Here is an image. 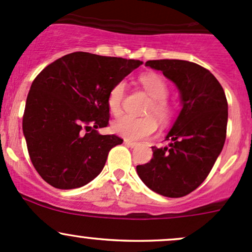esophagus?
Instances as JSON below:
<instances>
[{
  "instance_id": "esophagus-1",
  "label": "esophagus",
  "mask_w": 252,
  "mask_h": 252,
  "mask_svg": "<svg viewBox=\"0 0 252 252\" xmlns=\"http://www.w3.org/2000/svg\"><path fill=\"white\" fill-rule=\"evenodd\" d=\"M125 144L127 145V147H129V148H134V147H137L138 145V143H136V142H132V140H128V139H125Z\"/></svg>"
}]
</instances>
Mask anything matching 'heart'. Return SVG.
<instances>
[{"mask_svg": "<svg viewBox=\"0 0 252 252\" xmlns=\"http://www.w3.org/2000/svg\"><path fill=\"white\" fill-rule=\"evenodd\" d=\"M139 83L144 91L150 96V101L144 108L143 114L147 116L133 118L123 116L113 123V131L119 136L128 140H140L153 136L158 131V119L161 124H168L173 118V107L167 99L168 85L161 75L156 73H145L140 75ZM125 82L116 83L107 97L108 109L113 115L118 116L123 112V103L125 98Z\"/></svg>", "mask_w": 252, "mask_h": 252, "instance_id": "obj_1", "label": "heart"}]
</instances>
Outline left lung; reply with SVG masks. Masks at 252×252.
I'll use <instances>...</instances> for the list:
<instances>
[{"mask_svg": "<svg viewBox=\"0 0 252 252\" xmlns=\"http://www.w3.org/2000/svg\"><path fill=\"white\" fill-rule=\"evenodd\" d=\"M181 94V109L169 131L168 147H153V158L137 166L143 183L172 198L196 190L212 170L226 140L228 104L215 77L204 67L184 60H150Z\"/></svg>", "mask_w": 252, "mask_h": 252, "instance_id": "8db88e82", "label": "left lung"}]
</instances>
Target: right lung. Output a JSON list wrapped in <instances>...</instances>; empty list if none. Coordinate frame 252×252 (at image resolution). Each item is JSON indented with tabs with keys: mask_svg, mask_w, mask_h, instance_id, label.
Wrapping results in <instances>:
<instances>
[{
	"mask_svg": "<svg viewBox=\"0 0 252 252\" xmlns=\"http://www.w3.org/2000/svg\"><path fill=\"white\" fill-rule=\"evenodd\" d=\"M142 63L77 51L48 64L34 78L23 131L32 164L48 184L77 189L102 172L109 151L124 142L97 132L109 125L108 94Z\"/></svg>",
	"mask_w": 252,
	"mask_h": 252,
	"instance_id": "1",
	"label": "right lung"
}]
</instances>
